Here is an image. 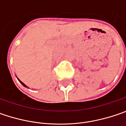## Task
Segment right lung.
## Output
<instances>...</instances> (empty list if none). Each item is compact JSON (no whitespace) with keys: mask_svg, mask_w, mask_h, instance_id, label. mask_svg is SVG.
Wrapping results in <instances>:
<instances>
[{"mask_svg":"<svg viewBox=\"0 0 126 126\" xmlns=\"http://www.w3.org/2000/svg\"><path fill=\"white\" fill-rule=\"evenodd\" d=\"M17 79H18V80H19V82H20V83H22V85H23V86H24V87H25V88H28V86H27V85H26L24 84V83H23V82H22V81H21V80H19V79H18V78H17Z\"/></svg>","mask_w":126,"mask_h":126,"instance_id":"obj_1","label":"right lung"}]
</instances>
